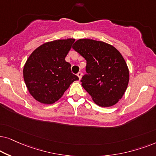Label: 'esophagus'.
I'll return each instance as SVG.
<instances>
[{
  "mask_svg": "<svg viewBox=\"0 0 156 156\" xmlns=\"http://www.w3.org/2000/svg\"><path fill=\"white\" fill-rule=\"evenodd\" d=\"M77 76H78V78H79V79L80 80V79H81V77H82V73L81 72H78V74H77Z\"/></svg>",
  "mask_w": 156,
  "mask_h": 156,
  "instance_id": "34e87169",
  "label": "esophagus"
}]
</instances>
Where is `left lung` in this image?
I'll return each instance as SVG.
<instances>
[{"mask_svg": "<svg viewBox=\"0 0 156 156\" xmlns=\"http://www.w3.org/2000/svg\"><path fill=\"white\" fill-rule=\"evenodd\" d=\"M73 48L86 61L87 74L82 86L98 105L110 107L123 97L129 81V70L123 57L113 45L91 39H79Z\"/></svg>", "mask_w": 156, "mask_h": 156, "instance_id": "left-lung-1", "label": "left lung"}]
</instances>
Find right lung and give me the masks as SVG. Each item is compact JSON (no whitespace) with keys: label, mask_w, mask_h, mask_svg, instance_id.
Segmentation results:
<instances>
[{"label":"right lung","mask_w":156,"mask_h":156,"mask_svg":"<svg viewBox=\"0 0 156 156\" xmlns=\"http://www.w3.org/2000/svg\"><path fill=\"white\" fill-rule=\"evenodd\" d=\"M75 39L45 43L35 50L23 68V78L29 93L36 101L52 104L59 100L70 85L79 78L71 72L65 58Z\"/></svg>","instance_id":"obj_1"}]
</instances>
